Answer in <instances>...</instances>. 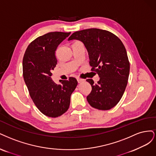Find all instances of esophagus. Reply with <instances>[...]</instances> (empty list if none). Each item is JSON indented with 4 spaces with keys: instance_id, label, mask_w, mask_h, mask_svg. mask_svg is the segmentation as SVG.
<instances>
[{
    "instance_id": "34e87169",
    "label": "esophagus",
    "mask_w": 156,
    "mask_h": 156,
    "mask_svg": "<svg viewBox=\"0 0 156 156\" xmlns=\"http://www.w3.org/2000/svg\"><path fill=\"white\" fill-rule=\"evenodd\" d=\"M77 81H78V83H82V82H83L84 81V80H83V79H82V78H77Z\"/></svg>"
}]
</instances>
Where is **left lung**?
Here are the masks:
<instances>
[{"instance_id":"1","label":"left lung","mask_w":156,"mask_h":156,"mask_svg":"<svg viewBox=\"0 0 156 156\" xmlns=\"http://www.w3.org/2000/svg\"><path fill=\"white\" fill-rule=\"evenodd\" d=\"M73 39L84 44L91 71L100 77L96 84L92 79L86 80L92 87L87 97L89 104L99 110L113 108L122 97L129 74V62L122 42L113 33L98 28L75 32L68 39Z\"/></svg>"}]
</instances>
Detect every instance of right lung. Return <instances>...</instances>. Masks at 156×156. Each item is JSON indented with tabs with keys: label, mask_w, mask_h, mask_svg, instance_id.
Here are the masks:
<instances>
[{
	"label": "right lung",
	"mask_w": 156,
	"mask_h": 156,
	"mask_svg": "<svg viewBox=\"0 0 156 156\" xmlns=\"http://www.w3.org/2000/svg\"><path fill=\"white\" fill-rule=\"evenodd\" d=\"M70 34L52 32L38 37L30 43L23 59V78L30 97L39 111L49 117H59L67 111L78 85L73 77L60 80V84L51 79L57 64L55 52Z\"/></svg>",
	"instance_id": "add662e5"
}]
</instances>
